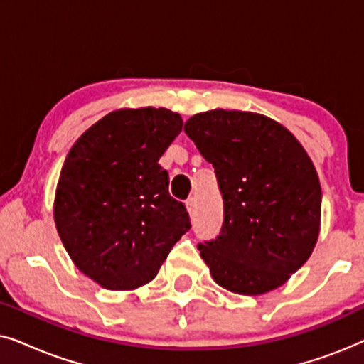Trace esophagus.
<instances>
[{
  "instance_id": "esophagus-1",
  "label": "esophagus",
  "mask_w": 364,
  "mask_h": 364,
  "mask_svg": "<svg viewBox=\"0 0 364 364\" xmlns=\"http://www.w3.org/2000/svg\"><path fill=\"white\" fill-rule=\"evenodd\" d=\"M186 205H187V210H188V213H191V215H193V213L197 212V198H196V197L187 198Z\"/></svg>"
}]
</instances>
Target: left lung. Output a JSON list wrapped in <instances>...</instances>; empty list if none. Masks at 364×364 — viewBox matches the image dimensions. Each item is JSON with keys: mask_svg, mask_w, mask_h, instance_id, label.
Instances as JSON below:
<instances>
[{"mask_svg": "<svg viewBox=\"0 0 364 364\" xmlns=\"http://www.w3.org/2000/svg\"><path fill=\"white\" fill-rule=\"evenodd\" d=\"M183 131L215 168L222 193L220 233L197 245L213 280L238 295L283 285L320 232L321 187L305 149L255 112L196 114Z\"/></svg>", "mask_w": 364, "mask_h": 364, "instance_id": "left-lung-1", "label": "left lung"}]
</instances>
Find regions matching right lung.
<instances>
[{"label": "right lung", "mask_w": 364, "mask_h": 364, "mask_svg": "<svg viewBox=\"0 0 364 364\" xmlns=\"http://www.w3.org/2000/svg\"><path fill=\"white\" fill-rule=\"evenodd\" d=\"M182 124L162 107L121 109L89 127L64 161L58 233L79 270L107 290L151 282L191 230L186 203L168 193L159 164Z\"/></svg>", "instance_id": "obj_1"}]
</instances>
